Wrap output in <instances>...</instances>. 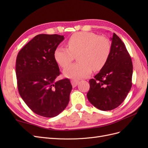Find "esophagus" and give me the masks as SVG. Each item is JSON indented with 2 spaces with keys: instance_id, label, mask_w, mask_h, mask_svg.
Wrapping results in <instances>:
<instances>
[{
  "instance_id": "34e87169",
  "label": "esophagus",
  "mask_w": 148,
  "mask_h": 148,
  "mask_svg": "<svg viewBox=\"0 0 148 148\" xmlns=\"http://www.w3.org/2000/svg\"><path fill=\"white\" fill-rule=\"evenodd\" d=\"M71 84H72V86L73 88H75L78 84L79 81H78V80H76V79H72L71 81Z\"/></svg>"
}]
</instances>
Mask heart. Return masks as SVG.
I'll use <instances>...</instances> for the list:
<instances>
[{
	"label": "heart",
	"mask_w": 148,
	"mask_h": 148,
	"mask_svg": "<svg viewBox=\"0 0 148 148\" xmlns=\"http://www.w3.org/2000/svg\"><path fill=\"white\" fill-rule=\"evenodd\" d=\"M68 47H57L54 59L62 68L72 62L75 56L79 61L66 68L64 73L71 78L88 77L94 71H99L104 66L111 52V42L104 36L91 32H79L71 35L67 41Z\"/></svg>",
	"instance_id": "obj_1"
}]
</instances>
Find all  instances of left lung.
Wrapping results in <instances>:
<instances>
[{
  "label": "left lung",
  "instance_id": "8db88e82",
  "mask_svg": "<svg viewBox=\"0 0 148 148\" xmlns=\"http://www.w3.org/2000/svg\"><path fill=\"white\" fill-rule=\"evenodd\" d=\"M108 60L94 79L89 80V101L98 109L111 110L119 106L132 88L133 64L121 39L115 33L110 38Z\"/></svg>",
  "mask_w": 148,
  "mask_h": 148
}]
</instances>
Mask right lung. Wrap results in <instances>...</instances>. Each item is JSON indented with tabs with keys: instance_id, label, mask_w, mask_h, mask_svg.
<instances>
[{
	"instance_id": "1",
	"label": "right lung",
	"mask_w": 148,
	"mask_h": 148,
	"mask_svg": "<svg viewBox=\"0 0 148 148\" xmlns=\"http://www.w3.org/2000/svg\"><path fill=\"white\" fill-rule=\"evenodd\" d=\"M64 39L58 34H38L19 51L16 60L18 89L26 104L44 117L59 115L68 105L72 89L70 79L57 81L60 74L54 51Z\"/></svg>"
}]
</instances>
